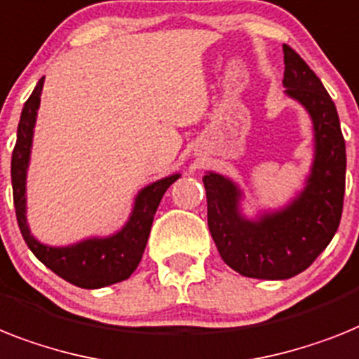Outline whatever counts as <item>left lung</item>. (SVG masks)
<instances>
[{
  "instance_id": "obj_1",
  "label": "left lung",
  "mask_w": 359,
  "mask_h": 359,
  "mask_svg": "<svg viewBox=\"0 0 359 359\" xmlns=\"http://www.w3.org/2000/svg\"><path fill=\"white\" fill-rule=\"evenodd\" d=\"M284 93L312 119L313 161L303 191L275 211L242 212L244 192L231 177L205 172L207 224L218 253L244 277L284 280L304 271L336 235L345 196L346 154L336 104L306 62L283 46Z\"/></svg>"
}]
</instances>
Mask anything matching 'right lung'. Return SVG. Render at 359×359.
Segmentation results:
<instances>
[{
  "label": "right lung",
  "instance_id": "right-lung-1",
  "mask_svg": "<svg viewBox=\"0 0 359 359\" xmlns=\"http://www.w3.org/2000/svg\"><path fill=\"white\" fill-rule=\"evenodd\" d=\"M43 79L38 80L36 88L27 99L22 109V117L18 124L16 147L11 161V177H13L14 207H16L18 226L22 231L23 240L29 250L36 255V259L55 271L67 283L79 288L97 290L109 284L126 280L135 271L141 262V257L147 248L154 215L158 211L159 201L167 189L182 174L158 180L143 187L133 198L132 212L128 220L109 236H90L69 245H47L34 238L27 222V170L31 163L32 135L36 124L40 97L43 90Z\"/></svg>",
  "mask_w": 359,
  "mask_h": 359
}]
</instances>
